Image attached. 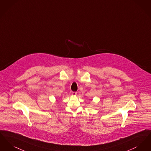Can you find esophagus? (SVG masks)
<instances>
[{
	"label": "esophagus",
	"mask_w": 151,
	"mask_h": 151,
	"mask_svg": "<svg viewBox=\"0 0 151 151\" xmlns=\"http://www.w3.org/2000/svg\"><path fill=\"white\" fill-rule=\"evenodd\" d=\"M77 94V92H72V95L73 96H76Z\"/></svg>",
	"instance_id": "34e87169"
}]
</instances>
